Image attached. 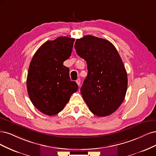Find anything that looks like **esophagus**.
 Listing matches in <instances>:
<instances>
[{
    "label": "esophagus",
    "mask_w": 156,
    "mask_h": 156,
    "mask_svg": "<svg viewBox=\"0 0 156 156\" xmlns=\"http://www.w3.org/2000/svg\"><path fill=\"white\" fill-rule=\"evenodd\" d=\"M76 82L77 84L79 85V86H80V84H81V80H80V79H78Z\"/></svg>",
    "instance_id": "34e87169"
}]
</instances>
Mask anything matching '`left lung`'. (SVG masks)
<instances>
[{
  "mask_svg": "<svg viewBox=\"0 0 156 156\" xmlns=\"http://www.w3.org/2000/svg\"><path fill=\"white\" fill-rule=\"evenodd\" d=\"M74 48L87 65V76L80 89L84 101L94 115L108 116L121 105L127 91L121 58L111 42L89 35L77 39Z\"/></svg>",
  "mask_w": 156,
  "mask_h": 156,
  "instance_id": "1",
  "label": "left lung"
}]
</instances>
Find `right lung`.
Segmentation results:
<instances>
[{"label":"right lung","mask_w":156,"mask_h":156,"mask_svg":"<svg viewBox=\"0 0 156 156\" xmlns=\"http://www.w3.org/2000/svg\"><path fill=\"white\" fill-rule=\"evenodd\" d=\"M74 39L59 37L47 41L35 53L30 64L27 86L30 99L39 111L51 116L63 109L78 89L71 81L63 62L71 55Z\"/></svg>","instance_id":"obj_1"}]
</instances>
